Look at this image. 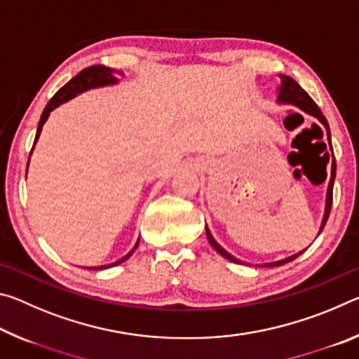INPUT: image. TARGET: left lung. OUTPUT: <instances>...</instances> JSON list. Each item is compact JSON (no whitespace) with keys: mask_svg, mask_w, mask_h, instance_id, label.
Masks as SVG:
<instances>
[{"mask_svg":"<svg viewBox=\"0 0 359 359\" xmlns=\"http://www.w3.org/2000/svg\"><path fill=\"white\" fill-rule=\"evenodd\" d=\"M277 102L278 104H290V106H294L297 109H301L302 112H306L309 115H312V117L317 118L321 125L325 126L326 130V136H327V144L331 145V131H330V125H327V121L325 118V115L321 114V111L318 109V106L315 104L312 101L311 96H309L304 90L299 87V83H296L293 79L288 77V76H280V85L277 87ZM334 179H336V160H332L331 163V179H330V184H327V190H326V201H325V214H323V220H321L320 224V229H318V234L323 231L325 224L327 222V217H330V212H331V205H332V187H334ZM205 236H208V241L209 244L214 247V250L217 253H220L223 258L229 259L231 263H236V264H247L244 261L238 259L233 255L228 253L224 248L218 244V242L214 239V236L210 234V231L208 228V224H205ZM306 252V248L301 252H297L294 255H291V257H287L283 259H278V261H272V263H264V264H258L259 267H276V266H282V264H287L290 261L296 259L299 255H302ZM250 266V264H248Z\"/></svg>","mask_w":359,"mask_h":359,"instance_id":"left-lung-1","label":"left lung"}]
</instances>
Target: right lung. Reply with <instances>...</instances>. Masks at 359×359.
<instances>
[{
  "instance_id": "add662e5",
  "label": "right lung",
  "mask_w": 359,
  "mask_h": 359,
  "mask_svg": "<svg viewBox=\"0 0 359 359\" xmlns=\"http://www.w3.org/2000/svg\"><path fill=\"white\" fill-rule=\"evenodd\" d=\"M117 74L120 76H125L123 72H118L117 69H112V68H107V66H102V65H95V66H90V68H85L83 71L79 72L76 77H72L71 81L58 90V92L53 95V98L47 102V106L44 109V112L41 115V120L38 123V131H36V137H34V144H33V149H32V154L34 150V145L38 142V139L41 136V131H42V126L48 118V115L53 111V109H57L58 106H62L63 102H68L69 100L76 98L77 95H82L85 92H88V90H93V88H102V87H112V85H117L118 83V79ZM29 154V156H32ZM28 165H29V158H28ZM28 165H27V172H28ZM139 245V239L136 241L135 247L131 248V250L125 255L123 258H120L115 261V263L111 264H106V266H96V267H90V269L93 271H102V269H109V267H114L120 263H123V261L128 259L135 250ZM88 269V267H87Z\"/></svg>"
}]
</instances>
